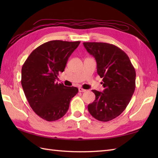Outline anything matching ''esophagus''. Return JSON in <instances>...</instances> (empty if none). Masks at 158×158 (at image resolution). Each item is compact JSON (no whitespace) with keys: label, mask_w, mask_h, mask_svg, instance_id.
I'll list each match as a JSON object with an SVG mask.
<instances>
[{"label":"esophagus","mask_w":158,"mask_h":158,"mask_svg":"<svg viewBox=\"0 0 158 158\" xmlns=\"http://www.w3.org/2000/svg\"><path fill=\"white\" fill-rule=\"evenodd\" d=\"M85 91H86V90L85 89H83V88H79V92H85Z\"/></svg>","instance_id":"1"}]
</instances>
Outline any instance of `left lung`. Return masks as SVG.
I'll return each mask as SVG.
<instances>
[{"label": "left lung", "instance_id": "left-lung-1", "mask_svg": "<svg viewBox=\"0 0 158 158\" xmlns=\"http://www.w3.org/2000/svg\"><path fill=\"white\" fill-rule=\"evenodd\" d=\"M96 59L97 73L102 78L103 92L92 90L96 99L88 105L92 116L100 122L118 117L128 105L135 89L136 71L129 57L118 47L106 43L85 42Z\"/></svg>", "mask_w": 158, "mask_h": 158}]
</instances>
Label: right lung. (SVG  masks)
<instances>
[{
    "instance_id": "add662e5",
    "label": "right lung",
    "mask_w": 158,
    "mask_h": 158,
    "mask_svg": "<svg viewBox=\"0 0 158 158\" xmlns=\"http://www.w3.org/2000/svg\"><path fill=\"white\" fill-rule=\"evenodd\" d=\"M80 41L46 42L33 50L22 68V85L32 109L48 122L61 118L79 89L58 83L72 53Z\"/></svg>"
}]
</instances>
